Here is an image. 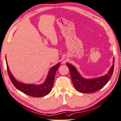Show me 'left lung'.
<instances>
[{"label":"left lung","instance_id":"8db88e82","mask_svg":"<svg viewBox=\"0 0 121 121\" xmlns=\"http://www.w3.org/2000/svg\"><path fill=\"white\" fill-rule=\"evenodd\" d=\"M114 63L113 57L112 65L106 74L90 79L84 78L76 67L71 64L67 63L66 65L69 68L72 82L77 91L81 93H92L102 89L111 79L114 69Z\"/></svg>","mask_w":121,"mask_h":121}]
</instances>
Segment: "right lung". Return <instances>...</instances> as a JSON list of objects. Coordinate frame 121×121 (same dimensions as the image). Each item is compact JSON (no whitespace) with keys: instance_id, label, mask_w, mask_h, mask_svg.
<instances>
[{"instance_id":"right-lung-1","label":"right lung","mask_w":121,"mask_h":121,"mask_svg":"<svg viewBox=\"0 0 121 121\" xmlns=\"http://www.w3.org/2000/svg\"><path fill=\"white\" fill-rule=\"evenodd\" d=\"M5 59L9 77L12 83L16 89L25 94L31 97H42L50 93L54 85L55 73L61 64L60 62L50 68L46 78L43 83L37 85L35 84H26L18 81L10 71L6 57Z\"/></svg>"}]
</instances>
